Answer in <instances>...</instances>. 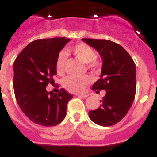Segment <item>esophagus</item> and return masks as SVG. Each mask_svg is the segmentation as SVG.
<instances>
[{"label":"esophagus","mask_w":157,"mask_h":157,"mask_svg":"<svg viewBox=\"0 0 157 157\" xmlns=\"http://www.w3.org/2000/svg\"><path fill=\"white\" fill-rule=\"evenodd\" d=\"M77 96H79V97H82V98H86L88 97V95H87V94H78Z\"/></svg>","instance_id":"esophagus-1"}]
</instances>
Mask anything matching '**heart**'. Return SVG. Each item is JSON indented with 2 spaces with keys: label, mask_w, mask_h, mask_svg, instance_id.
Returning a JSON list of instances; mask_svg holds the SVG:
<instances>
[{
  "label": "heart",
  "mask_w": 157,
  "mask_h": 157,
  "mask_svg": "<svg viewBox=\"0 0 157 157\" xmlns=\"http://www.w3.org/2000/svg\"><path fill=\"white\" fill-rule=\"evenodd\" d=\"M66 52L72 54L77 59L83 63H87L88 69L95 70L100 65V62L95 58V51L92 46L86 43H80L66 48ZM66 54L60 52L56 60V70L59 75L63 74L66 65ZM91 83V78L87 75L82 77L69 76L64 80L63 85L68 92L73 93H80L86 89Z\"/></svg>",
  "instance_id": "heart-1"
}]
</instances>
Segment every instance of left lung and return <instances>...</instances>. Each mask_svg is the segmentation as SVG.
<instances>
[{"instance_id":"left-lung-1","label":"left lung","mask_w":157,"mask_h":157,"mask_svg":"<svg viewBox=\"0 0 157 157\" xmlns=\"http://www.w3.org/2000/svg\"><path fill=\"white\" fill-rule=\"evenodd\" d=\"M82 39L97 50L103 59L101 77L93 84L92 90L106 91L100 107L90 111L89 118L99 126H113L126 116L135 98V63L118 43L107 39Z\"/></svg>"}]
</instances>
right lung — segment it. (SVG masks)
Masks as SVG:
<instances>
[{
	"label": "right lung",
	"instance_id": "add662e5",
	"mask_svg": "<svg viewBox=\"0 0 157 157\" xmlns=\"http://www.w3.org/2000/svg\"><path fill=\"white\" fill-rule=\"evenodd\" d=\"M70 39H37L26 46L13 64L15 96L20 109L31 121L43 126H54L66 115L67 103L73 95L61 88L58 93L46 90L54 84L56 60Z\"/></svg>",
	"mask_w": 157,
	"mask_h": 157
}]
</instances>
